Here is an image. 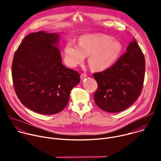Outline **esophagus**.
I'll return each instance as SVG.
<instances>
[{
	"mask_svg": "<svg viewBox=\"0 0 161 161\" xmlns=\"http://www.w3.org/2000/svg\"><path fill=\"white\" fill-rule=\"evenodd\" d=\"M87 76V75L85 74V73H82V74H81V76H80V78H81V80H83V79H85L86 77Z\"/></svg>",
	"mask_w": 161,
	"mask_h": 161,
	"instance_id": "34e87169",
	"label": "esophagus"
}]
</instances>
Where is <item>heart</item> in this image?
Instances as JSON below:
<instances>
[{"label": "heart", "instance_id": "heart-1", "mask_svg": "<svg viewBox=\"0 0 161 161\" xmlns=\"http://www.w3.org/2000/svg\"><path fill=\"white\" fill-rule=\"evenodd\" d=\"M122 44L117 39L102 34H86L81 36L79 44L68 41L64 47V60L70 67L81 64L86 56L94 70L103 71L112 66L119 58Z\"/></svg>", "mask_w": 161, "mask_h": 161}]
</instances>
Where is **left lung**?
<instances>
[{
    "mask_svg": "<svg viewBox=\"0 0 161 161\" xmlns=\"http://www.w3.org/2000/svg\"><path fill=\"white\" fill-rule=\"evenodd\" d=\"M126 51L113 66L94 74L98 85L94 99L96 104L104 111H124L142 93L145 73L144 55L135 39Z\"/></svg>",
    "mask_w": 161,
    "mask_h": 161,
    "instance_id": "obj_1",
    "label": "left lung"
}]
</instances>
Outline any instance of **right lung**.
<instances>
[{
    "label": "right lung",
    "instance_id": "obj_1",
    "mask_svg": "<svg viewBox=\"0 0 161 161\" xmlns=\"http://www.w3.org/2000/svg\"><path fill=\"white\" fill-rule=\"evenodd\" d=\"M58 43V34L31 33L14 55L12 78L16 96L25 107L39 114L62 111L71 90L80 81L78 72L62 64Z\"/></svg>",
    "mask_w": 161,
    "mask_h": 161
}]
</instances>
